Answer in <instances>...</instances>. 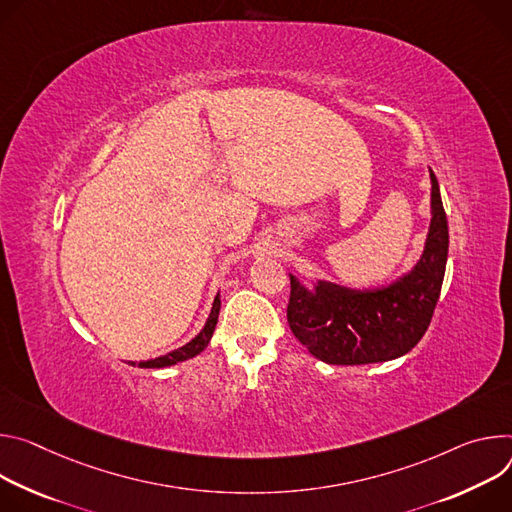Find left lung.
<instances>
[{
	"instance_id": "1",
	"label": "left lung",
	"mask_w": 512,
	"mask_h": 512,
	"mask_svg": "<svg viewBox=\"0 0 512 512\" xmlns=\"http://www.w3.org/2000/svg\"><path fill=\"white\" fill-rule=\"evenodd\" d=\"M431 177V225L411 272L378 289H348L317 280L307 289L291 274L289 327L321 362L337 366L401 358L425 335L443 285L449 234L439 185Z\"/></svg>"
}]
</instances>
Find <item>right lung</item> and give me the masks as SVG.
<instances>
[{"mask_svg": "<svg viewBox=\"0 0 512 512\" xmlns=\"http://www.w3.org/2000/svg\"><path fill=\"white\" fill-rule=\"evenodd\" d=\"M219 307H221V301H219V293H217V297H215V301H213V307H211V313H209V317H207V321H205V327L191 339L189 344H185V346L179 348V350L168 352L166 356L140 362L138 366H140V368H166V366H175V364H179V362H185V360L195 358L197 354H201V352L207 348L209 339H211V335H213V331H215Z\"/></svg>", "mask_w": 512, "mask_h": 512, "instance_id": "1", "label": "right lung"}]
</instances>
